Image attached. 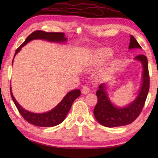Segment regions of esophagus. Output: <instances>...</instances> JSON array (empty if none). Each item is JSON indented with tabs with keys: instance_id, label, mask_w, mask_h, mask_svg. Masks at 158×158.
Segmentation results:
<instances>
[{
	"instance_id": "obj_1",
	"label": "esophagus",
	"mask_w": 158,
	"mask_h": 158,
	"mask_svg": "<svg viewBox=\"0 0 158 158\" xmlns=\"http://www.w3.org/2000/svg\"><path fill=\"white\" fill-rule=\"evenodd\" d=\"M89 92H90V88L89 85H85V86L83 87L82 93H84V94H87V93H89Z\"/></svg>"
}]
</instances>
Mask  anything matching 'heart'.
<instances>
[{"mask_svg":"<svg viewBox=\"0 0 158 158\" xmlns=\"http://www.w3.org/2000/svg\"><path fill=\"white\" fill-rule=\"evenodd\" d=\"M111 51L109 49H105L99 53L98 56V59L97 61L98 63H101L102 62L103 60H106V58H108L111 55Z\"/></svg>","mask_w":158,"mask_h":158,"instance_id":"b5f03b06","label":"heart"}]
</instances>
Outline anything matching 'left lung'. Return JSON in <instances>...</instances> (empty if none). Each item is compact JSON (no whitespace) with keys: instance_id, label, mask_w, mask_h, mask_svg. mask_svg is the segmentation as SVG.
<instances>
[{"instance_id":"obj_1","label":"left lung","mask_w":158,"mask_h":158,"mask_svg":"<svg viewBox=\"0 0 158 158\" xmlns=\"http://www.w3.org/2000/svg\"><path fill=\"white\" fill-rule=\"evenodd\" d=\"M141 48L134 36H130L129 49ZM135 59L141 61L143 65V78L141 90L137 98L126 107H116L109 100L106 93L105 84L99 85L96 92L98 102L94 109V116L101 125L108 127L124 126L132 123L139 116L145 104L150 86L148 59L145 55L137 56Z\"/></svg>"}]
</instances>
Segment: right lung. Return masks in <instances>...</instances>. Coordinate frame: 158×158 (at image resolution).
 <instances>
[{"label": "right lung", "instance_id": "obj_1", "mask_svg": "<svg viewBox=\"0 0 158 158\" xmlns=\"http://www.w3.org/2000/svg\"><path fill=\"white\" fill-rule=\"evenodd\" d=\"M35 39L46 40L50 42H62L67 40V38L65 37V35L63 33H47V32L42 31H35L29 35L24 42L16 50L15 56L21 50V47L25 46L28 42H30L32 40ZM10 94H11L12 100L17 106L19 112L29 123L39 127H53L61 123L64 121L71 108L73 102L81 95V91H80V90L77 89L69 92L63 99V100L54 109L46 112V113L42 114L32 113V112L23 109L19 105V103L13 96L11 87H10Z\"/></svg>", "mask_w": 158, "mask_h": 158}]
</instances>
